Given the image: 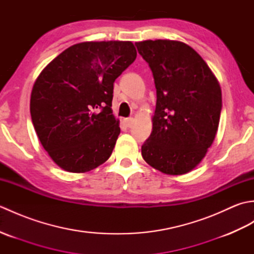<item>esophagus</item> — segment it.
<instances>
[{
	"label": "esophagus",
	"mask_w": 254,
	"mask_h": 254,
	"mask_svg": "<svg viewBox=\"0 0 254 254\" xmlns=\"http://www.w3.org/2000/svg\"><path fill=\"white\" fill-rule=\"evenodd\" d=\"M123 123L126 124V127H132V123H133V118H127V119H123Z\"/></svg>",
	"instance_id": "obj_1"
}]
</instances>
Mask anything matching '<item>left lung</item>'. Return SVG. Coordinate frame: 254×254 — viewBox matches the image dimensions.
<instances>
[{
	"label": "left lung",
	"mask_w": 254,
	"mask_h": 254,
	"mask_svg": "<svg viewBox=\"0 0 254 254\" xmlns=\"http://www.w3.org/2000/svg\"><path fill=\"white\" fill-rule=\"evenodd\" d=\"M135 46L152 69L157 93L143 158L163 174H188L203 160L216 136L222 111L218 80L185 42L157 39Z\"/></svg>",
	"instance_id": "left-lung-1"
}]
</instances>
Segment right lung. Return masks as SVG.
Here are the masks:
<instances>
[{
    "instance_id": "right-lung-1",
    "label": "right lung",
    "mask_w": 254,
    "mask_h": 254,
    "mask_svg": "<svg viewBox=\"0 0 254 254\" xmlns=\"http://www.w3.org/2000/svg\"><path fill=\"white\" fill-rule=\"evenodd\" d=\"M131 41H85L60 53L32 86L30 115L51 159L83 174L110 157L120 134L113 83L136 59Z\"/></svg>"
}]
</instances>
